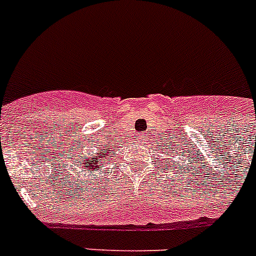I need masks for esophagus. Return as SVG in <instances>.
<instances>
[{
	"mask_svg": "<svg viewBox=\"0 0 256 256\" xmlns=\"http://www.w3.org/2000/svg\"><path fill=\"white\" fill-rule=\"evenodd\" d=\"M147 139V135H144V134H142V135H138V140L140 143L142 142H144V140H146Z\"/></svg>",
	"mask_w": 256,
	"mask_h": 256,
	"instance_id": "1",
	"label": "esophagus"
}]
</instances>
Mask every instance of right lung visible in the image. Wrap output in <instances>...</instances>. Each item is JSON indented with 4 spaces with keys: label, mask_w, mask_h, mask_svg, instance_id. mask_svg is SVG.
<instances>
[{
    "label": "right lung",
    "mask_w": 256,
    "mask_h": 256,
    "mask_svg": "<svg viewBox=\"0 0 256 256\" xmlns=\"http://www.w3.org/2000/svg\"><path fill=\"white\" fill-rule=\"evenodd\" d=\"M112 150L105 148L104 150V152H97L93 156L88 158V159H81L78 163L81 164V168L85 170V168H88V170H97V168H101V162H102V156H109L112 155Z\"/></svg>",
    "instance_id": "1"
}]
</instances>
